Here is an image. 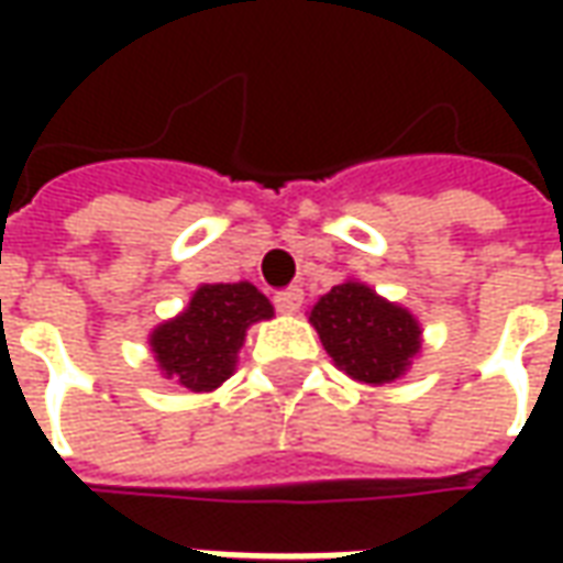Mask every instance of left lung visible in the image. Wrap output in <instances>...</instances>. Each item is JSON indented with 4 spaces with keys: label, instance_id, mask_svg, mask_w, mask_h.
I'll return each mask as SVG.
<instances>
[{
    "label": "left lung",
    "instance_id": "8db88e82",
    "mask_svg": "<svg viewBox=\"0 0 563 563\" xmlns=\"http://www.w3.org/2000/svg\"><path fill=\"white\" fill-rule=\"evenodd\" d=\"M271 317L274 307L253 283H201L184 313L153 329L150 350L168 379L213 391L234 374L246 329Z\"/></svg>",
    "mask_w": 563,
    "mask_h": 563
}]
</instances>
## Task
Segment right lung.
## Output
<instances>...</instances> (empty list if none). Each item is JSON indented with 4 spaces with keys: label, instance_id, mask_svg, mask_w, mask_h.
<instances>
[{
    "label": "right lung",
    "instance_id": "1",
    "mask_svg": "<svg viewBox=\"0 0 563 563\" xmlns=\"http://www.w3.org/2000/svg\"><path fill=\"white\" fill-rule=\"evenodd\" d=\"M310 325L334 365L367 386L398 379L422 350V329L413 313L355 280L322 295L310 310Z\"/></svg>",
    "mask_w": 563,
    "mask_h": 563
}]
</instances>
